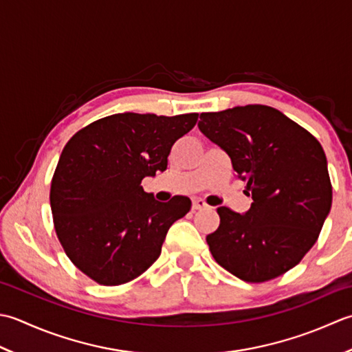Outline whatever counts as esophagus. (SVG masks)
<instances>
[{
	"label": "esophagus",
	"instance_id": "1",
	"mask_svg": "<svg viewBox=\"0 0 352 352\" xmlns=\"http://www.w3.org/2000/svg\"><path fill=\"white\" fill-rule=\"evenodd\" d=\"M208 205L204 199H192V210L197 211V210H205Z\"/></svg>",
	"mask_w": 352,
	"mask_h": 352
}]
</instances>
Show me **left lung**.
<instances>
[{
	"mask_svg": "<svg viewBox=\"0 0 352 352\" xmlns=\"http://www.w3.org/2000/svg\"><path fill=\"white\" fill-rule=\"evenodd\" d=\"M199 129L229 155L246 181V214L220 206L206 236L221 267L246 283H264L295 267L318 241L331 210L327 157L314 136L264 104L200 113Z\"/></svg>",
	"mask_w": 352,
	"mask_h": 352,
	"instance_id": "8db88e82",
	"label": "left lung"
}]
</instances>
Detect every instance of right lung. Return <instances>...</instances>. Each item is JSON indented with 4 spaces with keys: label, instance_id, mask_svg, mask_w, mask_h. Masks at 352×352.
<instances>
[{
    "label": "right lung",
    "instance_id": "right-lung-1",
    "mask_svg": "<svg viewBox=\"0 0 352 352\" xmlns=\"http://www.w3.org/2000/svg\"><path fill=\"white\" fill-rule=\"evenodd\" d=\"M199 113H116L71 136L50 188L54 229L74 266L102 285L144 274L161 255L170 226L191 208L184 196L157 202L141 186L167 168L175 142Z\"/></svg>",
    "mask_w": 352,
    "mask_h": 352
}]
</instances>
